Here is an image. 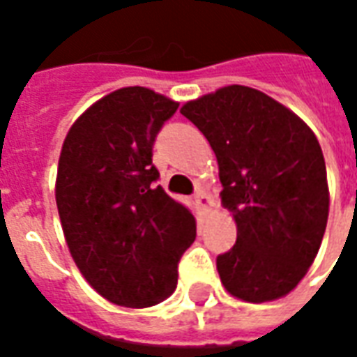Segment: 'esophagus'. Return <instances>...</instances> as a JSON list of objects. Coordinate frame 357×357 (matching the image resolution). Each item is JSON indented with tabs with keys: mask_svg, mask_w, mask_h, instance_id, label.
I'll return each instance as SVG.
<instances>
[{
	"mask_svg": "<svg viewBox=\"0 0 357 357\" xmlns=\"http://www.w3.org/2000/svg\"><path fill=\"white\" fill-rule=\"evenodd\" d=\"M195 202L199 204V208H201L202 212H210L212 204H214L206 191H197V195H195Z\"/></svg>",
	"mask_w": 357,
	"mask_h": 357,
	"instance_id": "obj_1",
	"label": "esophagus"
}]
</instances>
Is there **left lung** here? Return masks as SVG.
Listing matches in <instances>:
<instances>
[{
	"mask_svg": "<svg viewBox=\"0 0 357 357\" xmlns=\"http://www.w3.org/2000/svg\"><path fill=\"white\" fill-rule=\"evenodd\" d=\"M181 114L208 139L237 243L216 266L245 302H271L296 289L314 264L329 218V183L310 126L273 97L225 86L187 101Z\"/></svg>",
	"mask_w": 357,
	"mask_h": 357,
	"instance_id": "obj_1",
	"label": "left lung"
}]
</instances>
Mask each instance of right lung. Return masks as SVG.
Here are the masks:
<instances>
[{"label":"right lung","instance_id":"obj_1","mask_svg":"<svg viewBox=\"0 0 357 357\" xmlns=\"http://www.w3.org/2000/svg\"><path fill=\"white\" fill-rule=\"evenodd\" d=\"M179 102L120 88L76 118L59 156L55 201L70 256L112 304L151 307L176 291L193 245L191 210L155 185L153 143Z\"/></svg>","mask_w":357,"mask_h":357}]
</instances>
